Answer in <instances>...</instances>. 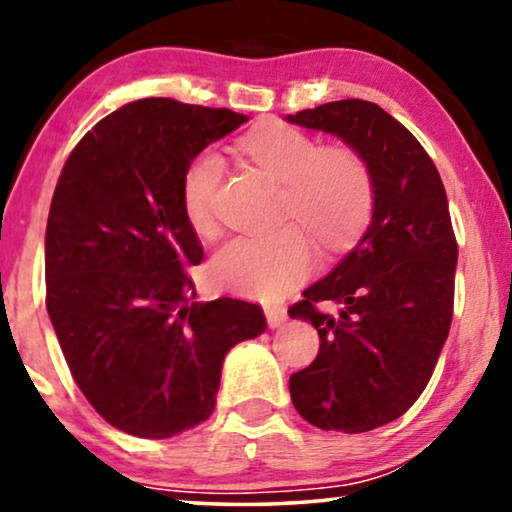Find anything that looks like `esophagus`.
Wrapping results in <instances>:
<instances>
[{
    "label": "esophagus",
    "instance_id": "esophagus-1",
    "mask_svg": "<svg viewBox=\"0 0 512 512\" xmlns=\"http://www.w3.org/2000/svg\"><path fill=\"white\" fill-rule=\"evenodd\" d=\"M265 317H268L270 328H279L286 321V310L282 305H268L265 307Z\"/></svg>",
    "mask_w": 512,
    "mask_h": 512
}]
</instances>
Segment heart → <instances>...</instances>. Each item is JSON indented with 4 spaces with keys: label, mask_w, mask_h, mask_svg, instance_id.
I'll use <instances>...</instances> for the list:
<instances>
[{
    "label": "heart",
    "mask_w": 512,
    "mask_h": 512,
    "mask_svg": "<svg viewBox=\"0 0 512 512\" xmlns=\"http://www.w3.org/2000/svg\"><path fill=\"white\" fill-rule=\"evenodd\" d=\"M242 149L284 186V216L303 223L321 244L338 247L359 233L373 209V177L359 153L324 151L317 139L291 125H265L244 137ZM223 177V156L198 153L181 177V205L198 233L214 226V195ZM312 265V251L296 228L275 235L235 237L212 258V279L221 289L272 300L296 286Z\"/></svg>",
    "instance_id": "1"
}]
</instances>
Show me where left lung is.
Here are the masks:
<instances>
[{"instance_id":"left-lung-1","label":"left lung","mask_w":512,"mask_h":512,"mask_svg":"<svg viewBox=\"0 0 512 512\" xmlns=\"http://www.w3.org/2000/svg\"><path fill=\"white\" fill-rule=\"evenodd\" d=\"M286 121L340 137L373 177L366 233L289 307L319 333L317 359L291 375V401L317 429L373 431L417 401L450 333L457 240L445 186L415 135L373 102H326Z\"/></svg>"}]
</instances>
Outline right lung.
<instances>
[{
    "instance_id": "1",
    "label": "right lung",
    "mask_w": 512,
    "mask_h": 512,
    "mask_svg": "<svg viewBox=\"0 0 512 512\" xmlns=\"http://www.w3.org/2000/svg\"><path fill=\"white\" fill-rule=\"evenodd\" d=\"M249 118L146 97L67 158L46 226V310L72 377L111 426L172 438L212 415L237 342L265 331L235 298L195 303L202 261L181 205L186 165Z\"/></svg>"
}]
</instances>
